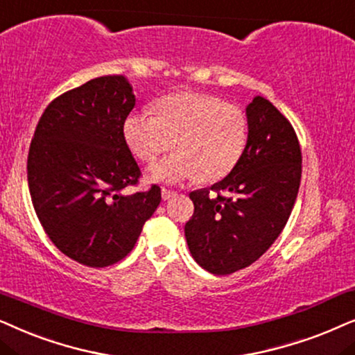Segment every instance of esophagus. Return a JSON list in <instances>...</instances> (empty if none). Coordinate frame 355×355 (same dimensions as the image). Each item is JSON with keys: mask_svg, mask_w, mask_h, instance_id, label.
I'll use <instances>...</instances> for the list:
<instances>
[{"mask_svg": "<svg viewBox=\"0 0 355 355\" xmlns=\"http://www.w3.org/2000/svg\"><path fill=\"white\" fill-rule=\"evenodd\" d=\"M160 193H162V200H170V198L177 195V191L168 190V188H162V191H160Z\"/></svg>", "mask_w": 355, "mask_h": 355, "instance_id": "esophagus-1", "label": "esophagus"}]
</instances>
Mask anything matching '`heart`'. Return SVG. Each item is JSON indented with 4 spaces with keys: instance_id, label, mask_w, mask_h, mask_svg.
Masks as SVG:
<instances>
[{
    "instance_id": "heart-1",
    "label": "heart",
    "mask_w": 355,
    "mask_h": 355,
    "mask_svg": "<svg viewBox=\"0 0 355 355\" xmlns=\"http://www.w3.org/2000/svg\"><path fill=\"white\" fill-rule=\"evenodd\" d=\"M130 149L153 164L172 146L177 154L150 170L154 180L177 183L200 178L212 183L237 167L248 143L242 108L200 92H178L155 103L150 113H131L123 125Z\"/></svg>"
}]
</instances>
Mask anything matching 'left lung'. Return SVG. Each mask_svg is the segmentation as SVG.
<instances>
[{"mask_svg":"<svg viewBox=\"0 0 355 355\" xmlns=\"http://www.w3.org/2000/svg\"><path fill=\"white\" fill-rule=\"evenodd\" d=\"M247 118L248 143L237 167L209 190L190 193L188 248L217 276L250 266L271 247L300 187L302 150L291 121L261 96L248 103Z\"/></svg>","mask_w":355,"mask_h":355,"instance_id":"8db88e82","label":"left lung"}]
</instances>
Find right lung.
I'll return each mask as SVG.
<instances>
[{"label":"right lung","mask_w":355,"mask_h":355,"mask_svg":"<svg viewBox=\"0 0 355 355\" xmlns=\"http://www.w3.org/2000/svg\"><path fill=\"white\" fill-rule=\"evenodd\" d=\"M120 74L102 76L53 98L42 113L27 155V182L45 234L89 268H105L133 250L160 202V188L123 195L141 170L123 125L135 108Z\"/></svg>","instance_id":"obj_1"}]
</instances>
